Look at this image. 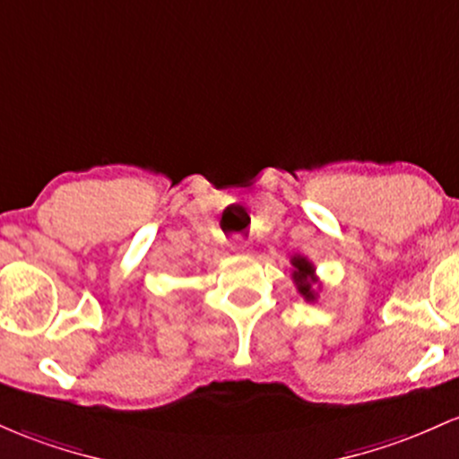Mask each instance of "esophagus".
<instances>
[{"label":"esophagus","mask_w":459,"mask_h":459,"mask_svg":"<svg viewBox=\"0 0 459 459\" xmlns=\"http://www.w3.org/2000/svg\"><path fill=\"white\" fill-rule=\"evenodd\" d=\"M230 250H233V253H246V250H248V239L246 238H241V235H235L233 239H230Z\"/></svg>","instance_id":"esophagus-1"}]
</instances>
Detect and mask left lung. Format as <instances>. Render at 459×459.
Instances as JSON below:
<instances>
[{
    "mask_svg": "<svg viewBox=\"0 0 459 459\" xmlns=\"http://www.w3.org/2000/svg\"><path fill=\"white\" fill-rule=\"evenodd\" d=\"M291 265H294V272H291V279H294L296 290L300 291L305 300L314 303L318 299V276H316V268L307 256L296 255L291 259Z\"/></svg>",
    "mask_w": 459,
    "mask_h": 459,
    "instance_id": "1",
    "label": "left lung"
}]
</instances>
